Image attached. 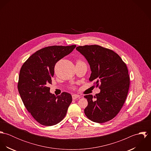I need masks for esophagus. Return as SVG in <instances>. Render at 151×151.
Masks as SVG:
<instances>
[{"label":"esophagus","mask_w":151,"mask_h":151,"mask_svg":"<svg viewBox=\"0 0 151 151\" xmlns=\"http://www.w3.org/2000/svg\"><path fill=\"white\" fill-rule=\"evenodd\" d=\"M80 96L79 95H77V94H73L72 95V98L73 99H76L77 98H80Z\"/></svg>","instance_id":"obj_1"}]
</instances>
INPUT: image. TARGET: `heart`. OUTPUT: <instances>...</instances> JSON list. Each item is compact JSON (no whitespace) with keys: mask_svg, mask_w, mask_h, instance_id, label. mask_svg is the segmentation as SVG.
<instances>
[{"mask_svg":"<svg viewBox=\"0 0 151 151\" xmlns=\"http://www.w3.org/2000/svg\"><path fill=\"white\" fill-rule=\"evenodd\" d=\"M80 62H82L81 61H80V60H78V61H77V63H80Z\"/></svg>","mask_w":151,"mask_h":151,"instance_id":"1","label":"heart"}]
</instances>
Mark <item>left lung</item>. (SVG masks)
Returning <instances> with one entry per match:
<instances>
[{"instance_id":"8db88e82","label":"left lung","mask_w":151,"mask_h":151,"mask_svg":"<svg viewBox=\"0 0 151 151\" xmlns=\"http://www.w3.org/2000/svg\"><path fill=\"white\" fill-rule=\"evenodd\" d=\"M76 49L90 65L89 80L101 89L94 97L84 96L88 101L85 114L93 122H107L119 113L126 99L129 86L127 65L114 51L99 45L80 46Z\"/></svg>"}]
</instances>
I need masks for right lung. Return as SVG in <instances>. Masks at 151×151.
<instances>
[{
    "label": "right lung",
    "instance_id": "1",
    "mask_svg": "<svg viewBox=\"0 0 151 151\" xmlns=\"http://www.w3.org/2000/svg\"><path fill=\"white\" fill-rule=\"evenodd\" d=\"M76 47L51 46L32 54L22 65L18 90L24 106L41 124L51 126L60 122L72 102L71 95L62 92L56 96L50 92L56 63Z\"/></svg>",
    "mask_w": 151,
    "mask_h": 151
}]
</instances>
